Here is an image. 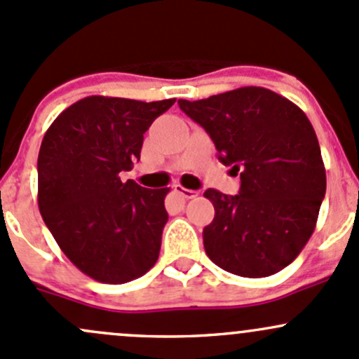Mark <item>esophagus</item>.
Returning <instances> with one entry per match:
<instances>
[{
	"mask_svg": "<svg viewBox=\"0 0 359 359\" xmlns=\"http://www.w3.org/2000/svg\"><path fill=\"white\" fill-rule=\"evenodd\" d=\"M175 191L180 196H183V198H194V196H196V191L195 190H188V188L181 187V184H176Z\"/></svg>",
	"mask_w": 359,
	"mask_h": 359,
	"instance_id": "esophagus-1",
	"label": "esophagus"
}]
</instances>
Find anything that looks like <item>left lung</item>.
<instances>
[{
	"label": "left lung",
	"instance_id": "obj_1",
	"mask_svg": "<svg viewBox=\"0 0 359 359\" xmlns=\"http://www.w3.org/2000/svg\"><path fill=\"white\" fill-rule=\"evenodd\" d=\"M203 126L219 161L240 172L238 195L209 188L215 209L203 227L205 253L241 277H267L302 253L325 196V168L313 126L296 104L264 87L178 101Z\"/></svg>",
	"mask_w": 359,
	"mask_h": 359
}]
</instances>
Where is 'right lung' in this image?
Listing matches in <instances>:
<instances>
[{"mask_svg": "<svg viewBox=\"0 0 359 359\" xmlns=\"http://www.w3.org/2000/svg\"><path fill=\"white\" fill-rule=\"evenodd\" d=\"M176 99L142 102L90 95L57 116L42 138L37 200L61 252L104 284L138 279L159 258L169 188L123 183L144 133Z\"/></svg>", "mask_w": 359, "mask_h": 359, "instance_id": "add662e5", "label": "right lung"}]
</instances>
